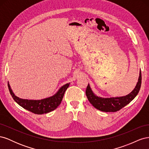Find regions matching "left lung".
<instances>
[{"label": "left lung", "instance_id": "1", "mask_svg": "<svg viewBox=\"0 0 149 149\" xmlns=\"http://www.w3.org/2000/svg\"><path fill=\"white\" fill-rule=\"evenodd\" d=\"M142 83L141 71H140L138 82L133 91L127 95L121 97L104 98L94 94L88 84L86 90L88 100L97 109L103 112H116L125 106L136 97L141 89Z\"/></svg>", "mask_w": 149, "mask_h": 149}]
</instances>
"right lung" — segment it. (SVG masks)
I'll list each match as a JSON object with an SVG mask.
<instances>
[{"instance_id": "1", "label": "right lung", "mask_w": 149, "mask_h": 149, "mask_svg": "<svg viewBox=\"0 0 149 149\" xmlns=\"http://www.w3.org/2000/svg\"><path fill=\"white\" fill-rule=\"evenodd\" d=\"M70 84L67 83L63 86L55 95L41 100H29L19 98L13 93L8 82V87L12 97L18 104L34 114H43L48 113L56 109L57 107L61 104L64 94L70 86Z\"/></svg>"}]
</instances>
